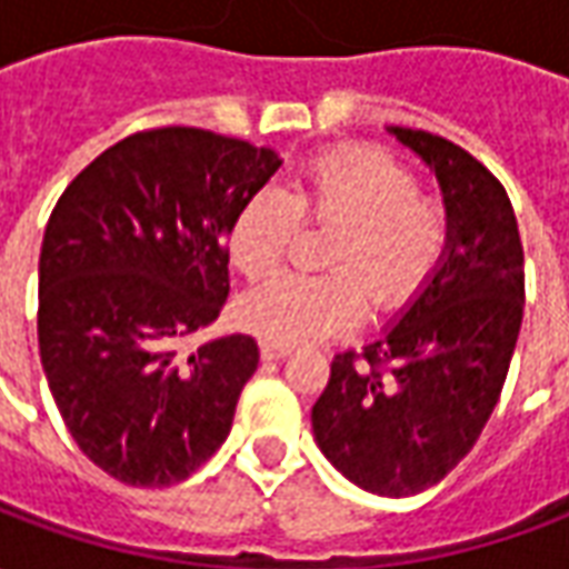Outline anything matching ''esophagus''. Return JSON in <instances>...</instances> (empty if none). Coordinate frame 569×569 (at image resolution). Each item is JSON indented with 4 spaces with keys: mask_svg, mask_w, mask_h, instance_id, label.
Returning a JSON list of instances; mask_svg holds the SVG:
<instances>
[{
    "mask_svg": "<svg viewBox=\"0 0 569 569\" xmlns=\"http://www.w3.org/2000/svg\"><path fill=\"white\" fill-rule=\"evenodd\" d=\"M286 353H292V347L289 345H273V341H261V357L264 359H280Z\"/></svg>",
    "mask_w": 569,
    "mask_h": 569,
    "instance_id": "obj_1",
    "label": "esophagus"
}]
</instances>
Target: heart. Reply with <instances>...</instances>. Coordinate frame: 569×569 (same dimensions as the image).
I'll list each match as a JSON object with an SVG mask.
<instances>
[{"label":"heart","instance_id":"heart-1","mask_svg":"<svg viewBox=\"0 0 569 569\" xmlns=\"http://www.w3.org/2000/svg\"><path fill=\"white\" fill-rule=\"evenodd\" d=\"M298 219L335 228L322 252L332 268L313 277H277L240 298V322L273 345H301L357 326L366 296L381 310L418 296L451 243L439 198L420 194L418 176L371 146L322 151L286 191L264 188L237 210L228 256L247 280L283 268Z\"/></svg>","mask_w":569,"mask_h":569}]
</instances>
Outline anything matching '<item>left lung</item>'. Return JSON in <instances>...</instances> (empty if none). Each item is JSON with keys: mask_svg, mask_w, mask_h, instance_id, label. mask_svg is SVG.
<instances>
[{"mask_svg": "<svg viewBox=\"0 0 569 569\" xmlns=\"http://www.w3.org/2000/svg\"><path fill=\"white\" fill-rule=\"evenodd\" d=\"M439 176L451 243L427 289L362 353L332 359L313 406L320 451L353 485L411 497L472 451L525 317V249L500 179L427 130L390 128Z\"/></svg>", "mask_w": 569, "mask_h": 569, "instance_id": "obj_1", "label": "left lung"}]
</instances>
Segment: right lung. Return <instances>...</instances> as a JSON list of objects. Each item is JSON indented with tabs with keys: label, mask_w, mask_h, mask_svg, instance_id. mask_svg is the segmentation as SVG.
Segmentation results:
<instances>
[{
	"label": "right lung",
	"mask_w": 569,
	"mask_h": 569,
	"mask_svg": "<svg viewBox=\"0 0 569 569\" xmlns=\"http://www.w3.org/2000/svg\"><path fill=\"white\" fill-rule=\"evenodd\" d=\"M280 167L200 128L130 133L57 200L39 256V357L84 457L121 485L186 481L231 432L252 335L179 353L228 298V231Z\"/></svg>",
	"instance_id": "obj_1"
}]
</instances>
